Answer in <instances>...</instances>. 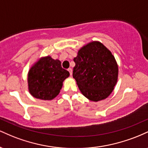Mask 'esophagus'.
Instances as JSON below:
<instances>
[{
  "instance_id": "obj_1",
  "label": "esophagus",
  "mask_w": 148,
  "mask_h": 148,
  "mask_svg": "<svg viewBox=\"0 0 148 148\" xmlns=\"http://www.w3.org/2000/svg\"><path fill=\"white\" fill-rule=\"evenodd\" d=\"M68 71H69V74H70V75L72 76V68H69L68 69Z\"/></svg>"
}]
</instances>
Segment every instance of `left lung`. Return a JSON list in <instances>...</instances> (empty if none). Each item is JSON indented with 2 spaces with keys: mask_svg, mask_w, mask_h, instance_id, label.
Here are the masks:
<instances>
[{
  "mask_svg": "<svg viewBox=\"0 0 148 148\" xmlns=\"http://www.w3.org/2000/svg\"><path fill=\"white\" fill-rule=\"evenodd\" d=\"M74 61L73 78L86 98L98 101L111 95L118 81V66L102 43L93 41L81 47Z\"/></svg>",
  "mask_w": 148,
  "mask_h": 148,
  "instance_id": "1",
  "label": "left lung"
}]
</instances>
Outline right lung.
Wrapping results in <instances>:
<instances>
[{
    "mask_svg": "<svg viewBox=\"0 0 148 148\" xmlns=\"http://www.w3.org/2000/svg\"><path fill=\"white\" fill-rule=\"evenodd\" d=\"M69 76L60 60L49 56L42 57L28 71V90L37 99L52 100L60 93L62 83Z\"/></svg>",
    "mask_w": 148,
    "mask_h": 148,
    "instance_id": "1",
    "label": "right lung"
}]
</instances>
